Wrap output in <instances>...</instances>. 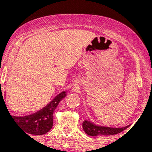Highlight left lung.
<instances>
[{"instance_id": "1", "label": "left lung", "mask_w": 152, "mask_h": 152, "mask_svg": "<svg viewBox=\"0 0 152 152\" xmlns=\"http://www.w3.org/2000/svg\"><path fill=\"white\" fill-rule=\"evenodd\" d=\"M130 125L121 127V128H113V127L102 126L95 124L89 120H84L83 121V129L88 135L96 137L99 135H114L123 132L128 128Z\"/></svg>"}]
</instances>
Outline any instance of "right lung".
Returning a JSON list of instances; mask_svg holds the SVG:
<instances>
[{
	"instance_id": "add662e5",
	"label": "right lung",
	"mask_w": 152,
	"mask_h": 152,
	"mask_svg": "<svg viewBox=\"0 0 152 152\" xmlns=\"http://www.w3.org/2000/svg\"><path fill=\"white\" fill-rule=\"evenodd\" d=\"M1 96H3L2 91H1ZM66 91H62L45 107L34 114L24 116H11V115H10L13 118V121L26 132V134L42 135L51 129L53 126V114L54 110L56 109L59 102L64 97H66Z\"/></svg>"
}]
</instances>
